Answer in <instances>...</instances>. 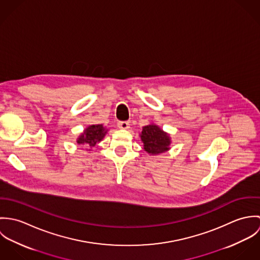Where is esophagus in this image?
Wrapping results in <instances>:
<instances>
[{
	"label": "esophagus",
	"mask_w": 260,
	"mask_h": 260,
	"mask_svg": "<svg viewBox=\"0 0 260 260\" xmlns=\"http://www.w3.org/2000/svg\"><path fill=\"white\" fill-rule=\"evenodd\" d=\"M118 127H119L120 129H129L130 124H129V122H127V121H119V122H118Z\"/></svg>",
	"instance_id": "34e87169"
}]
</instances>
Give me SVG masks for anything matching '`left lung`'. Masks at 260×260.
<instances>
[{"instance_id":"obj_1","label":"left lung","mask_w":260,"mask_h":260,"mask_svg":"<svg viewBox=\"0 0 260 260\" xmlns=\"http://www.w3.org/2000/svg\"><path fill=\"white\" fill-rule=\"evenodd\" d=\"M141 140L144 143V149L150 154H158L169 149L170 138L156 125H147L143 127Z\"/></svg>"}]
</instances>
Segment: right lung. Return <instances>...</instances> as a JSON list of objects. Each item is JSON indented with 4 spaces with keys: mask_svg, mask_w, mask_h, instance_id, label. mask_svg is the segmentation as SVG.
<instances>
[{
    "mask_svg": "<svg viewBox=\"0 0 260 260\" xmlns=\"http://www.w3.org/2000/svg\"><path fill=\"white\" fill-rule=\"evenodd\" d=\"M106 133L107 130L103 125H91L79 137L77 142L79 144H88L90 147H93L97 142L103 139Z\"/></svg>",
    "mask_w": 260,
    "mask_h": 260,
    "instance_id": "obj_1",
    "label": "right lung"
}]
</instances>
